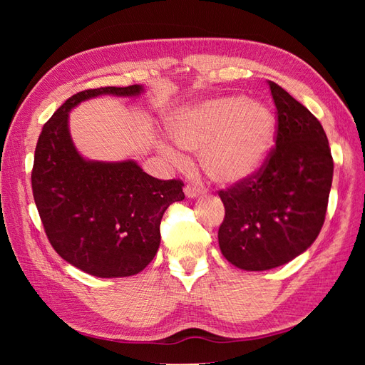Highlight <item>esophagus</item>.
Instances as JSON below:
<instances>
[{
  "label": "esophagus",
  "instance_id": "esophagus-1",
  "mask_svg": "<svg viewBox=\"0 0 365 365\" xmlns=\"http://www.w3.org/2000/svg\"><path fill=\"white\" fill-rule=\"evenodd\" d=\"M184 193H185L187 197H190V200H195V197H197V196H200V195L202 193V190L200 189V187L190 185V184H189V185H185Z\"/></svg>",
  "mask_w": 365,
  "mask_h": 365
}]
</instances>
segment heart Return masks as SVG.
<instances>
[{"label":"heart","instance_id":"heart-1","mask_svg":"<svg viewBox=\"0 0 365 365\" xmlns=\"http://www.w3.org/2000/svg\"><path fill=\"white\" fill-rule=\"evenodd\" d=\"M176 146L200 153L201 168L210 180L225 187L242 185L263 170L277 135L271 109L244 97H219L176 113L168 123ZM163 152L176 161L181 153L168 146Z\"/></svg>","mask_w":365,"mask_h":365}]
</instances>
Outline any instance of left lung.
Listing matches in <instances>:
<instances>
[{"label":"left lung","mask_w":365,"mask_h":365,"mask_svg":"<svg viewBox=\"0 0 365 365\" xmlns=\"http://www.w3.org/2000/svg\"><path fill=\"white\" fill-rule=\"evenodd\" d=\"M269 88L279 117L275 149L256 178L219 192L225 207L219 248L245 271L282 267L314 244L334 176L322 123L282 86Z\"/></svg>","instance_id":"1"}]
</instances>
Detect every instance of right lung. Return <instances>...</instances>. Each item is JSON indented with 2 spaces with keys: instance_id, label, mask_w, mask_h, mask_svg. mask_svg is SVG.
Masks as SVG:
<instances>
[{
  "instance_id": "add662e5",
  "label": "right lung",
  "mask_w": 365,
  "mask_h": 365,
  "mask_svg": "<svg viewBox=\"0 0 365 365\" xmlns=\"http://www.w3.org/2000/svg\"><path fill=\"white\" fill-rule=\"evenodd\" d=\"M141 85L105 86L70 97L42 128L31 189L51 247L73 267L96 277H129L160 248V224L184 184L161 181L134 160H88L70 134V111L101 96L138 97Z\"/></svg>"
}]
</instances>
